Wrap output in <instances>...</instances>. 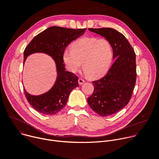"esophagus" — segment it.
I'll return each mask as SVG.
<instances>
[{
  "label": "esophagus",
  "instance_id": "esophagus-1",
  "mask_svg": "<svg viewBox=\"0 0 159 159\" xmlns=\"http://www.w3.org/2000/svg\"><path fill=\"white\" fill-rule=\"evenodd\" d=\"M78 82H79V85H82V84H83L85 82V81H84L82 79L79 78V80H78Z\"/></svg>",
  "mask_w": 159,
  "mask_h": 159
}]
</instances>
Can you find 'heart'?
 <instances>
[{"label": "heart", "mask_w": 159, "mask_h": 159, "mask_svg": "<svg viewBox=\"0 0 159 159\" xmlns=\"http://www.w3.org/2000/svg\"><path fill=\"white\" fill-rule=\"evenodd\" d=\"M112 50L110 43L106 39L83 38L71 46V50H66L63 60L66 69L75 73L81 64L85 74L91 78L102 75L111 63Z\"/></svg>", "instance_id": "1"}]
</instances>
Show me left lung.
<instances>
[{
  "label": "left lung",
  "instance_id": "left-lung-1",
  "mask_svg": "<svg viewBox=\"0 0 159 159\" xmlns=\"http://www.w3.org/2000/svg\"><path fill=\"white\" fill-rule=\"evenodd\" d=\"M89 30L105 38L112 48L115 62L104 77L93 82L94 90L87 98L94 111L101 116H107L125 107L131 98L137 79L136 55L127 39L116 30Z\"/></svg>",
  "mask_w": 159,
  "mask_h": 159
}]
</instances>
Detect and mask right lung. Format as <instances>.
Here are the masks:
<instances>
[{"label": "right lung", "instance_id": "obj_1", "mask_svg": "<svg viewBox=\"0 0 159 159\" xmlns=\"http://www.w3.org/2000/svg\"><path fill=\"white\" fill-rule=\"evenodd\" d=\"M86 30L52 26L36 35L25 48L23 65L30 55L43 53L52 57L57 68L55 82L47 93L34 96L24 87L28 102L38 112L46 115L57 114L66 105L72 90L79 86L78 77L65 70L63 54L68 44L81 36Z\"/></svg>", "mask_w": 159, "mask_h": 159}]
</instances>
